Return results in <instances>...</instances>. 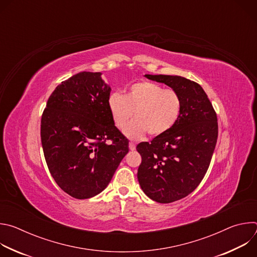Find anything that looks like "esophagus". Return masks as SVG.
<instances>
[{
  "mask_svg": "<svg viewBox=\"0 0 257 257\" xmlns=\"http://www.w3.org/2000/svg\"><path fill=\"white\" fill-rule=\"evenodd\" d=\"M129 149H130V151H135V149H136V144H135L134 142L130 141V142H129Z\"/></svg>",
  "mask_w": 257,
  "mask_h": 257,
  "instance_id": "1",
  "label": "esophagus"
}]
</instances>
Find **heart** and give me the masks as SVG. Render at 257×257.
Masks as SVG:
<instances>
[{"instance_id": "b5f03b06", "label": "heart", "mask_w": 257, "mask_h": 257, "mask_svg": "<svg viewBox=\"0 0 257 257\" xmlns=\"http://www.w3.org/2000/svg\"><path fill=\"white\" fill-rule=\"evenodd\" d=\"M107 108L115 126L122 129L133 112L136 118L124 129L131 139H138L150 133L159 136L168 132L178 121L182 101L177 91L165 89L162 85L140 81L131 84L126 94L114 91L106 100Z\"/></svg>"}]
</instances>
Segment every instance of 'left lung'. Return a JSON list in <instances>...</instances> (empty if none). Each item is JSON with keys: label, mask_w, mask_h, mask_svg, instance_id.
<instances>
[{"label": "left lung", "mask_w": 257, "mask_h": 257, "mask_svg": "<svg viewBox=\"0 0 257 257\" xmlns=\"http://www.w3.org/2000/svg\"><path fill=\"white\" fill-rule=\"evenodd\" d=\"M144 76L171 87L182 101L176 124L136 148L142 158L137 172L142 191L157 202L171 203L194 191L203 179L216 144V114L196 82L177 75Z\"/></svg>", "instance_id": "8db88e82"}]
</instances>
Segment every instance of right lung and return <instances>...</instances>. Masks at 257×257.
I'll return each instance as SVG.
<instances>
[{"instance_id": "obj_1", "label": "right lung", "mask_w": 257, "mask_h": 257, "mask_svg": "<svg viewBox=\"0 0 257 257\" xmlns=\"http://www.w3.org/2000/svg\"><path fill=\"white\" fill-rule=\"evenodd\" d=\"M111 90L100 72H79L56 87L42 117L50 173L63 191L77 199L104 190L129 152V141L107 108ZM107 139L112 143L106 144Z\"/></svg>"}]
</instances>
